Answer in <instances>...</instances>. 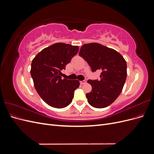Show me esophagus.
<instances>
[{
	"mask_svg": "<svg viewBox=\"0 0 154 154\" xmlns=\"http://www.w3.org/2000/svg\"><path fill=\"white\" fill-rule=\"evenodd\" d=\"M80 83L81 85H83V84H85V83H86L87 82L85 80H83V81H80Z\"/></svg>",
	"mask_w": 154,
	"mask_h": 154,
	"instance_id": "obj_1",
	"label": "esophagus"
}]
</instances>
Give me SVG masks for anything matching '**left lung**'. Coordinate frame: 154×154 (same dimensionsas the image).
I'll return each instance as SVG.
<instances>
[{
	"label": "left lung",
	"mask_w": 154,
	"mask_h": 154,
	"mask_svg": "<svg viewBox=\"0 0 154 154\" xmlns=\"http://www.w3.org/2000/svg\"><path fill=\"white\" fill-rule=\"evenodd\" d=\"M79 56L93 72L102 71L100 80L87 81L92 86L91 92L86 94L88 103L97 109L109 106L123 90L127 75L125 60L118 51L97 43L83 45Z\"/></svg>",
	"instance_id": "1"
}]
</instances>
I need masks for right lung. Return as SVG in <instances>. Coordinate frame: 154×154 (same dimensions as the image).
<instances>
[{
	"mask_svg": "<svg viewBox=\"0 0 154 154\" xmlns=\"http://www.w3.org/2000/svg\"><path fill=\"white\" fill-rule=\"evenodd\" d=\"M78 50L77 45L56 43L42 50L32 60L31 75L35 88L49 106L62 109L72 102L80 82L62 79L61 71Z\"/></svg>",
	"mask_w": 154,
	"mask_h": 154,
	"instance_id": "add662e5",
	"label": "right lung"
}]
</instances>
